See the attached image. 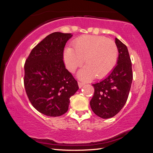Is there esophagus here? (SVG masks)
Wrapping results in <instances>:
<instances>
[{
  "mask_svg": "<svg viewBox=\"0 0 153 153\" xmlns=\"http://www.w3.org/2000/svg\"><path fill=\"white\" fill-rule=\"evenodd\" d=\"M77 84H78V86H79V88H82L83 86H84V85L85 84L84 83H83V82H77Z\"/></svg>",
  "mask_w": 153,
  "mask_h": 153,
  "instance_id": "1",
  "label": "esophagus"
}]
</instances>
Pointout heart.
<instances>
[{
	"label": "heart",
	"instance_id": "b5f03b06",
	"mask_svg": "<svg viewBox=\"0 0 153 153\" xmlns=\"http://www.w3.org/2000/svg\"><path fill=\"white\" fill-rule=\"evenodd\" d=\"M73 48H65L63 59L67 69L74 73L79 67L87 65L80 69L77 77L88 81L96 76L102 78L111 73L117 64L118 51L113 41L102 36L82 35L72 42Z\"/></svg>",
	"mask_w": 153,
	"mask_h": 153
}]
</instances>
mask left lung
I'll use <instances>...</instances> for the list:
<instances>
[{
    "mask_svg": "<svg viewBox=\"0 0 153 153\" xmlns=\"http://www.w3.org/2000/svg\"><path fill=\"white\" fill-rule=\"evenodd\" d=\"M115 44L119 52L117 65L105 79L92 84L94 94L90 107L96 115L103 119L113 117L123 107L133 79L128 48L117 38Z\"/></svg>",
    "mask_w": 153,
    "mask_h": 153,
    "instance_id": "1",
    "label": "left lung"
}]
</instances>
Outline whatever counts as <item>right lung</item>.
I'll list each match as a JSON object with an SVG mask.
<instances>
[{
    "label": "right lung",
    "mask_w": 153,
    "mask_h": 153,
    "mask_svg": "<svg viewBox=\"0 0 153 153\" xmlns=\"http://www.w3.org/2000/svg\"><path fill=\"white\" fill-rule=\"evenodd\" d=\"M72 36L51 33L32 49L25 61L24 86L27 97L36 110L50 117L65 113L69 98L79 89L63 60L64 47Z\"/></svg>",
    "instance_id": "add662e5"
}]
</instances>
